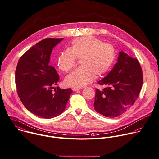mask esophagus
Instances as JSON below:
<instances>
[{
    "label": "esophagus",
    "instance_id": "esophagus-1",
    "mask_svg": "<svg viewBox=\"0 0 159 159\" xmlns=\"http://www.w3.org/2000/svg\"><path fill=\"white\" fill-rule=\"evenodd\" d=\"M81 89H80V88H73L72 89V90H73V91H77V90H80Z\"/></svg>",
    "mask_w": 159,
    "mask_h": 159
}]
</instances>
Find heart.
Wrapping results in <instances>:
<instances>
[{"mask_svg":"<svg viewBox=\"0 0 159 159\" xmlns=\"http://www.w3.org/2000/svg\"><path fill=\"white\" fill-rule=\"evenodd\" d=\"M116 58L112 45L94 37L75 39L69 48L63 50L57 59L59 69L67 72L74 68L76 59H80V67L69 74L65 84L69 87L81 88L96 77L106 73L114 64Z\"/></svg>","mask_w":159,"mask_h":159,"instance_id":"b5f03b06","label":"heart"}]
</instances>
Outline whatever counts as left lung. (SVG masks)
Instances as JSON below:
<instances>
[{"mask_svg": "<svg viewBox=\"0 0 159 159\" xmlns=\"http://www.w3.org/2000/svg\"><path fill=\"white\" fill-rule=\"evenodd\" d=\"M98 84L105 87L96 89L95 111L109 118L120 116L134 105L142 89L143 75L138 60L120 51L112 70Z\"/></svg>", "mask_w": 159, "mask_h": 159, "instance_id": "1", "label": "left lung"}]
</instances>
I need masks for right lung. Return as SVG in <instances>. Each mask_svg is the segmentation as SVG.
<instances>
[{"mask_svg": "<svg viewBox=\"0 0 159 159\" xmlns=\"http://www.w3.org/2000/svg\"><path fill=\"white\" fill-rule=\"evenodd\" d=\"M64 38L45 39L30 47L19 59L16 70L18 95L25 107L42 118L51 119L65 110L71 89H61L59 76L49 65L53 48Z\"/></svg>", "mask_w": 159, "mask_h": 159, "instance_id": "add662e5", "label": "right lung"}]
</instances>
